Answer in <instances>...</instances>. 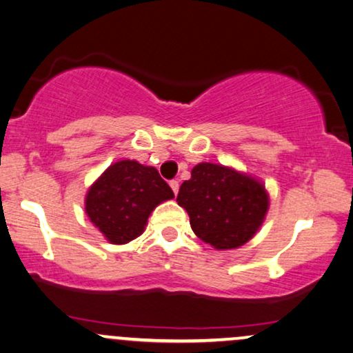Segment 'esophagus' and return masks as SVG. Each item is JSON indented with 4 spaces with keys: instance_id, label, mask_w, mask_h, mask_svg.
I'll return each mask as SVG.
<instances>
[{
    "instance_id": "1",
    "label": "esophagus",
    "mask_w": 353,
    "mask_h": 353,
    "mask_svg": "<svg viewBox=\"0 0 353 353\" xmlns=\"http://www.w3.org/2000/svg\"><path fill=\"white\" fill-rule=\"evenodd\" d=\"M169 185H171V189H172L174 194L177 195V192H179V182H177V181H171V182H169Z\"/></svg>"
}]
</instances>
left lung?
<instances>
[{"label":"left lung","instance_id":"left-lung-1","mask_svg":"<svg viewBox=\"0 0 353 353\" xmlns=\"http://www.w3.org/2000/svg\"><path fill=\"white\" fill-rule=\"evenodd\" d=\"M177 203L189 213L192 231L216 250L247 243L270 210V194L256 177L216 163H199L181 185Z\"/></svg>","mask_w":353,"mask_h":353}]
</instances>
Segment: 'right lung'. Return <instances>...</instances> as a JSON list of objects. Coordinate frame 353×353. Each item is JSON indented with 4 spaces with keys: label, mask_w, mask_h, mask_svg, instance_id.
Wrapping results in <instances>:
<instances>
[{
    "label": "right lung",
    "mask_w": 353,
    "mask_h": 353,
    "mask_svg": "<svg viewBox=\"0 0 353 353\" xmlns=\"http://www.w3.org/2000/svg\"><path fill=\"white\" fill-rule=\"evenodd\" d=\"M174 192L153 166L135 159L112 163L85 195V213L110 243L122 245L142 236L148 216Z\"/></svg>",
    "instance_id": "add662e5"
}]
</instances>
